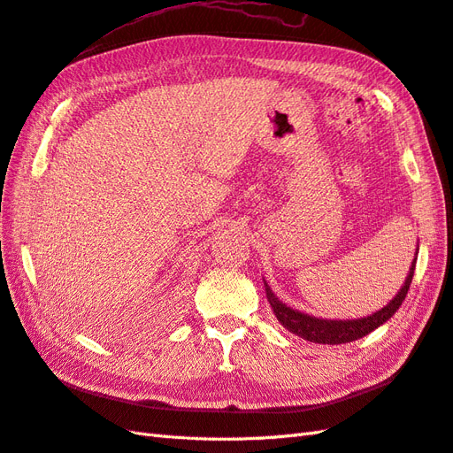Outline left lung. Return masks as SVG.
Segmentation results:
<instances>
[{
	"mask_svg": "<svg viewBox=\"0 0 453 453\" xmlns=\"http://www.w3.org/2000/svg\"><path fill=\"white\" fill-rule=\"evenodd\" d=\"M417 260V258H415ZM413 270H415V262L411 264L410 268V275L405 277V283L400 288V293L392 298V303H388L385 308L375 311L373 316H367L362 319H348V321H327V319H318L311 318L308 314H303V311H296L293 308L285 306L283 303L275 298V295L272 293V288L265 285V295H268L270 304L275 311L277 319L281 321V326H285L288 331L298 334L310 342H319V344H342V342H352L365 337L371 331H375L382 323L388 321L394 311H396L405 295L410 291V285L413 280Z\"/></svg>",
	"mask_w": 453,
	"mask_h": 453,
	"instance_id": "1",
	"label": "left lung"
}]
</instances>
